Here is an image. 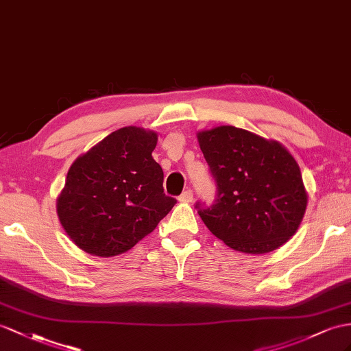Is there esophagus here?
I'll return each mask as SVG.
<instances>
[{
    "mask_svg": "<svg viewBox=\"0 0 351 351\" xmlns=\"http://www.w3.org/2000/svg\"><path fill=\"white\" fill-rule=\"evenodd\" d=\"M179 202L191 203L193 202V190H190V188H188V190H185L181 195H179Z\"/></svg>",
    "mask_w": 351,
    "mask_h": 351,
    "instance_id": "1",
    "label": "esophagus"
}]
</instances>
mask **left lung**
<instances>
[{
  "label": "left lung",
  "mask_w": 351,
  "mask_h": 351,
  "mask_svg": "<svg viewBox=\"0 0 351 351\" xmlns=\"http://www.w3.org/2000/svg\"><path fill=\"white\" fill-rule=\"evenodd\" d=\"M215 185L195 209L212 234L245 254H267L298 230L307 208L301 170L280 143L232 125L197 134Z\"/></svg>",
  "instance_id": "8db88e82"
}]
</instances>
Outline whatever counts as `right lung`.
Segmentation results:
<instances>
[{
  "label": "right lung",
  "mask_w": 351,
  "mask_h": 351,
  "mask_svg": "<svg viewBox=\"0 0 351 351\" xmlns=\"http://www.w3.org/2000/svg\"><path fill=\"white\" fill-rule=\"evenodd\" d=\"M157 134L123 128L71 166L58 199L62 227L84 252L114 256L132 249L172 210L163 169L152 158Z\"/></svg>",
  "instance_id": "add662e5"
}]
</instances>
